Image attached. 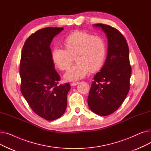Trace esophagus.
Returning <instances> with one entry per match:
<instances>
[{
	"mask_svg": "<svg viewBox=\"0 0 151 151\" xmlns=\"http://www.w3.org/2000/svg\"><path fill=\"white\" fill-rule=\"evenodd\" d=\"M78 84H79V82H73V83H71V85L72 86H75L78 85Z\"/></svg>",
	"mask_w": 151,
	"mask_h": 151,
	"instance_id": "34e87169",
	"label": "esophagus"
}]
</instances>
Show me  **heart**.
I'll list each match as a JSON object with an SVG mask.
<instances>
[{
	"instance_id": "b5f03b06",
	"label": "heart",
	"mask_w": 151,
	"mask_h": 151,
	"mask_svg": "<svg viewBox=\"0 0 151 151\" xmlns=\"http://www.w3.org/2000/svg\"><path fill=\"white\" fill-rule=\"evenodd\" d=\"M65 49L55 47L51 54L52 60L59 69L68 70L75 58L76 64L65 74L67 80H78L91 70L94 71L104 64L106 58V44L101 37L83 31L70 34L63 42Z\"/></svg>"
}]
</instances>
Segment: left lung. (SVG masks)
<instances>
[{"mask_svg":"<svg viewBox=\"0 0 151 151\" xmlns=\"http://www.w3.org/2000/svg\"><path fill=\"white\" fill-rule=\"evenodd\" d=\"M93 26L104 31L108 48L104 65L93 78L88 103L93 113L105 116L121 106L130 90L129 49L126 39L116 28L104 24Z\"/></svg>","mask_w":151,"mask_h":151,"instance_id":"8db88e82","label":"left lung"}]
</instances>
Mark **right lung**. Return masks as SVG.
<instances>
[{"label":"right lung","instance_id":"right-lung-1","mask_svg":"<svg viewBox=\"0 0 151 151\" xmlns=\"http://www.w3.org/2000/svg\"><path fill=\"white\" fill-rule=\"evenodd\" d=\"M63 27L40 29L28 37L21 55V91L31 109L47 121L62 116L67 108L68 83L59 84L50 44Z\"/></svg>","mask_w":151,"mask_h":151}]
</instances>
